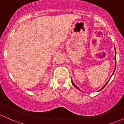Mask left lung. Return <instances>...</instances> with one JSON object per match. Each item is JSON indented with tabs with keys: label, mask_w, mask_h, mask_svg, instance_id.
<instances>
[{
	"label": "left lung",
	"mask_w": 124,
	"mask_h": 124,
	"mask_svg": "<svg viewBox=\"0 0 124 124\" xmlns=\"http://www.w3.org/2000/svg\"><path fill=\"white\" fill-rule=\"evenodd\" d=\"M115 51H116V49H115ZM115 54H116V52H115ZM115 62H116V55H115ZM115 67H116V64H115ZM115 70H114V71H115ZM114 71H113V73H114ZM113 74H112V75H113ZM71 82H72V84H73V86H75V88H76L79 89V88H78V87H77V86H76V85H75V84H74V83H73V82L72 80H71ZM108 82H107V83H106V84H105V85H104V86H103V88H101V90H100H100H102V89H103V88H104V87H105V86H106V85H107V84H108Z\"/></svg>",
	"instance_id": "8db88e82"
}]
</instances>
